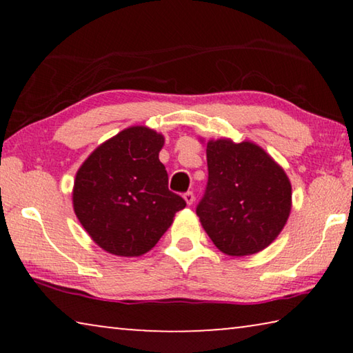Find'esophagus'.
Masks as SVG:
<instances>
[{
  "label": "esophagus",
  "mask_w": 353,
  "mask_h": 353,
  "mask_svg": "<svg viewBox=\"0 0 353 353\" xmlns=\"http://www.w3.org/2000/svg\"><path fill=\"white\" fill-rule=\"evenodd\" d=\"M183 199L187 201L188 205L193 204V202H194V193H193V191H187V193L183 194Z\"/></svg>",
  "instance_id": "1"
}]
</instances>
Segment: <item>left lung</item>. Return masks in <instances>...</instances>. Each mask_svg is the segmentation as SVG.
<instances>
[{"mask_svg": "<svg viewBox=\"0 0 353 353\" xmlns=\"http://www.w3.org/2000/svg\"><path fill=\"white\" fill-rule=\"evenodd\" d=\"M208 181L196 207L204 230L227 255L260 252L282 232L291 210L285 171L254 143H207Z\"/></svg>", "mask_w": 353, "mask_h": 353, "instance_id": "obj_1", "label": "left lung"}]
</instances>
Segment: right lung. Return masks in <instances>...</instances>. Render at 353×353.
I'll return each instance as SVG.
<instances>
[{"label":"right lung","instance_id":"1","mask_svg":"<svg viewBox=\"0 0 353 353\" xmlns=\"http://www.w3.org/2000/svg\"><path fill=\"white\" fill-rule=\"evenodd\" d=\"M163 135L135 126L94 149L76 174L77 219L99 248L139 256L160 240L187 202L168 188L159 160Z\"/></svg>","mask_w":353,"mask_h":353}]
</instances>
